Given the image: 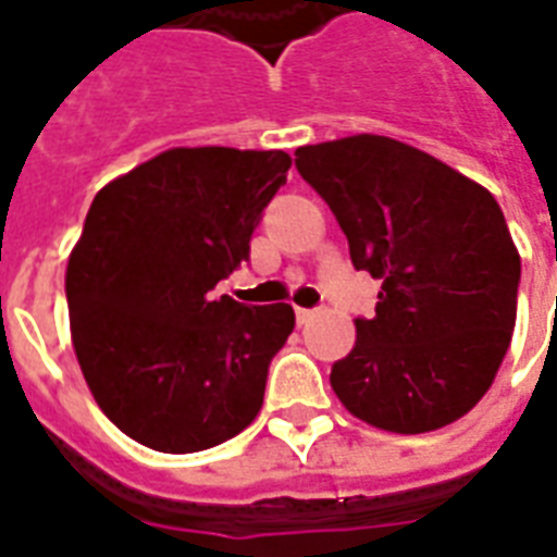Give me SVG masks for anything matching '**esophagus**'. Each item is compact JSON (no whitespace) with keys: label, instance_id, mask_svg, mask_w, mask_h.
<instances>
[{"label":"esophagus","instance_id":"obj_1","mask_svg":"<svg viewBox=\"0 0 557 557\" xmlns=\"http://www.w3.org/2000/svg\"><path fill=\"white\" fill-rule=\"evenodd\" d=\"M295 318H297V323H300V326H304V323H309L314 318V309H300V306H297L295 309Z\"/></svg>","mask_w":557,"mask_h":557}]
</instances>
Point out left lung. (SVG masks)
Returning <instances> with one entry per match:
<instances>
[{"label": "left lung", "instance_id": "left-lung-1", "mask_svg": "<svg viewBox=\"0 0 557 557\" xmlns=\"http://www.w3.org/2000/svg\"><path fill=\"white\" fill-rule=\"evenodd\" d=\"M297 173L347 234L358 271L381 280L375 318L332 389L361 422L428 433L492 387L518 318L520 253L492 193L387 135H349L295 152Z\"/></svg>", "mask_w": 557, "mask_h": 557}]
</instances>
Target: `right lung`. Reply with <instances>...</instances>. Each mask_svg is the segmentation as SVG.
<instances>
[{
    "mask_svg": "<svg viewBox=\"0 0 557 557\" xmlns=\"http://www.w3.org/2000/svg\"><path fill=\"white\" fill-rule=\"evenodd\" d=\"M283 150L173 147L100 187L69 253L72 344L98 407L129 440L193 454L257 419L288 304L216 297L286 185Z\"/></svg>",
    "mask_w": 557,
    "mask_h": 557,
    "instance_id": "right-lung-1",
    "label": "right lung"
}]
</instances>
